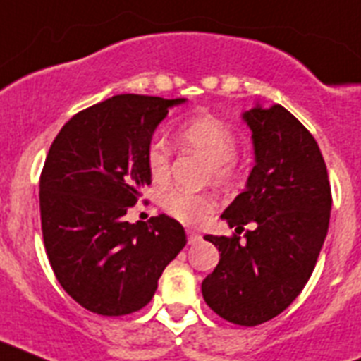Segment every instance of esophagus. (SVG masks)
Returning a JSON list of instances; mask_svg holds the SVG:
<instances>
[{
	"label": "esophagus",
	"instance_id": "1",
	"mask_svg": "<svg viewBox=\"0 0 361 361\" xmlns=\"http://www.w3.org/2000/svg\"><path fill=\"white\" fill-rule=\"evenodd\" d=\"M188 244H197V242L202 240V235L197 231H193V229H188Z\"/></svg>",
	"mask_w": 361,
	"mask_h": 361
}]
</instances>
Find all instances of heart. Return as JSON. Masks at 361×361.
Masks as SVG:
<instances>
[{"label":"heart","mask_w":361,"mask_h":361,"mask_svg":"<svg viewBox=\"0 0 361 361\" xmlns=\"http://www.w3.org/2000/svg\"><path fill=\"white\" fill-rule=\"evenodd\" d=\"M177 139L180 146L200 153L209 161L208 173L219 184L229 183L235 175L237 137L229 124L212 114H197L178 126ZM171 148L164 137H155L146 149V164L155 183H164L170 175ZM162 206L171 216L195 226L202 224L215 213L216 200L209 193H191L184 190L166 191Z\"/></svg>","instance_id":"obj_1"}]
</instances>
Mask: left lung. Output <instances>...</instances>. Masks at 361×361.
I'll return each instance as SVG.
<instances>
[{"label":"left lung","mask_w":361,"mask_h":361,"mask_svg":"<svg viewBox=\"0 0 361 361\" xmlns=\"http://www.w3.org/2000/svg\"><path fill=\"white\" fill-rule=\"evenodd\" d=\"M255 166L245 190L220 215L238 235L213 237L220 260L202 282L206 304L224 320L253 325L275 318L302 293L329 229L331 184L314 137L280 104L242 114Z\"/></svg>","instance_id":"obj_1"}]
</instances>
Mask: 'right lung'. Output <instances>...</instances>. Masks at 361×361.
Returning <instances> with one entry per match:
<instances>
[{"label": "right lung", "mask_w": 361, "mask_h": 361, "mask_svg": "<svg viewBox=\"0 0 361 361\" xmlns=\"http://www.w3.org/2000/svg\"><path fill=\"white\" fill-rule=\"evenodd\" d=\"M184 101L114 95L75 114L49 149L39 178L44 250L61 288L101 317L145 307L186 245L171 216L124 219L152 183L146 149L153 132Z\"/></svg>", "instance_id": "right-lung-1"}]
</instances>
